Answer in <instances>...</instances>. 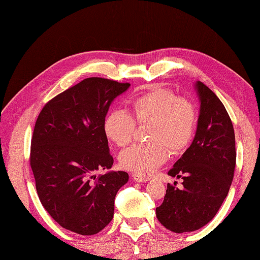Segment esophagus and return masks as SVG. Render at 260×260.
<instances>
[{"label":"esophagus","mask_w":260,"mask_h":260,"mask_svg":"<svg viewBox=\"0 0 260 260\" xmlns=\"http://www.w3.org/2000/svg\"><path fill=\"white\" fill-rule=\"evenodd\" d=\"M132 180L135 181V182H147L148 181V178H146V176H142V175H139V174H133L132 175Z\"/></svg>","instance_id":"1"}]
</instances>
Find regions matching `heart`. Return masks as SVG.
<instances>
[{
	"instance_id": "b5f03b06",
	"label": "heart",
	"mask_w": 260,
	"mask_h": 260,
	"mask_svg": "<svg viewBox=\"0 0 260 260\" xmlns=\"http://www.w3.org/2000/svg\"><path fill=\"white\" fill-rule=\"evenodd\" d=\"M139 124H151L150 144H135L119 154L120 167L139 175L153 173L168 159L169 149L183 151L196 133L197 112L192 103L163 87H154L131 102ZM124 110L114 109L104 119V133L119 147L133 139L135 121Z\"/></svg>"
}]
</instances>
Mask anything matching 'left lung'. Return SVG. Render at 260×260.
Here are the masks:
<instances>
[{
  "label": "left lung",
  "mask_w": 260,
  "mask_h": 260,
  "mask_svg": "<svg viewBox=\"0 0 260 260\" xmlns=\"http://www.w3.org/2000/svg\"><path fill=\"white\" fill-rule=\"evenodd\" d=\"M200 114L190 147L169 171L182 179L180 190L168 184L156 217L176 234L190 233L211 221L227 197L236 168L233 123L221 101L201 81L196 82Z\"/></svg>",
  "instance_id": "left-lung-1"
}]
</instances>
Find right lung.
Wrapping results in <instances>:
<instances>
[{
	"instance_id": "obj_1",
	"label": "right lung",
	"mask_w": 260,
	"mask_h": 260,
	"mask_svg": "<svg viewBox=\"0 0 260 260\" xmlns=\"http://www.w3.org/2000/svg\"><path fill=\"white\" fill-rule=\"evenodd\" d=\"M128 82L86 78L48 102L38 116L30 165L39 199L62 228L96 235L112 221L116 193L128 181L123 171L96 176L114 163L104 119Z\"/></svg>"
}]
</instances>
